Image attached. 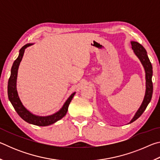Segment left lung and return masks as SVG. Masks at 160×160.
Here are the masks:
<instances>
[{
	"instance_id": "8db88e82",
	"label": "left lung",
	"mask_w": 160,
	"mask_h": 160,
	"mask_svg": "<svg viewBox=\"0 0 160 160\" xmlns=\"http://www.w3.org/2000/svg\"><path fill=\"white\" fill-rule=\"evenodd\" d=\"M132 49L133 50L135 55L139 58V60L141 62L142 65L144 67L145 72V80H146V90L145 94L144 97V99L140 105L138 110L135 113L133 118L131 119L129 123L133 122L136 119L138 118L142 114V113L145 112V110L147 108L149 103L150 102L152 96L153 92V85L152 82V66L151 62L149 59L147 51L145 48L136 42H131Z\"/></svg>"
}]
</instances>
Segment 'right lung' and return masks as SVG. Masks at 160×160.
I'll use <instances>...</instances> for the list:
<instances>
[{"label":"right lung","instance_id":"right-lung-1","mask_svg":"<svg viewBox=\"0 0 160 160\" xmlns=\"http://www.w3.org/2000/svg\"><path fill=\"white\" fill-rule=\"evenodd\" d=\"M33 44H27L24 47H22L19 53V56L17 59L14 61L12 64L11 68V73H10V77L8 80V99L10 102H11L12 107H14L16 112L20 117L25 121L26 122L29 123L33 124V125L39 126H49L56 123L66 116L68 112V108L71 102L72 99L73 98L75 92L72 93L70 95L68 99L65 102L63 106L62 107L61 109L52 115L47 116H39L34 115L32 113L30 112L26 109L24 107V105L22 103L21 100L19 97L18 91H17V77H18V68L20 66V63L22 59L24 53L26 48H28L29 46Z\"/></svg>","mask_w":160,"mask_h":160}]
</instances>
